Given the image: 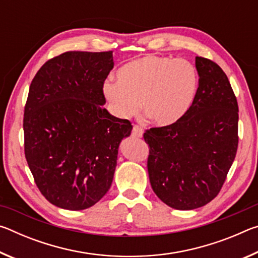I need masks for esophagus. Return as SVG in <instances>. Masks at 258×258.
I'll list each match as a JSON object with an SVG mask.
<instances>
[{
	"label": "esophagus",
	"instance_id": "obj_1",
	"mask_svg": "<svg viewBox=\"0 0 258 258\" xmlns=\"http://www.w3.org/2000/svg\"><path fill=\"white\" fill-rule=\"evenodd\" d=\"M143 135V130L140 127V126L135 125L132 130V137L133 138H142Z\"/></svg>",
	"mask_w": 258,
	"mask_h": 258
}]
</instances>
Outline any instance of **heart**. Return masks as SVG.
<instances>
[{"label":"heart","instance_id":"heart-1","mask_svg":"<svg viewBox=\"0 0 258 258\" xmlns=\"http://www.w3.org/2000/svg\"><path fill=\"white\" fill-rule=\"evenodd\" d=\"M102 86L111 112L121 119L143 112L158 126H171L189 111L198 91L197 69L186 59L147 54L118 71Z\"/></svg>","mask_w":258,"mask_h":258}]
</instances>
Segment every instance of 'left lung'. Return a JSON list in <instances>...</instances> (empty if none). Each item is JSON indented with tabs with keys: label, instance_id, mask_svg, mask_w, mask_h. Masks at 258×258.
<instances>
[{
	"label": "left lung",
	"instance_id": "left-lung-1",
	"mask_svg": "<svg viewBox=\"0 0 258 258\" xmlns=\"http://www.w3.org/2000/svg\"><path fill=\"white\" fill-rule=\"evenodd\" d=\"M199 86L189 111L176 124L150 128L148 173L161 202L180 211L216 197L238 149V103L221 67L196 56Z\"/></svg>",
	"mask_w": 258,
	"mask_h": 258
}]
</instances>
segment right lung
<instances>
[{
	"mask_svg": "<svg viewBox=\"0 0 258 258\" xmlns=\"http://www.w3.org/2000/svg\"><path fill=\"white\" fill-rule=\"evenodd\" d=\"M112 51L64 52L43 64L24 113L25 155L35 183L56 207L82 211L110 189L127 119L109 113L103 83Z\"/></svg>",
	"mask_w": 258,
	"mask_h": 258,
	"instance_id": "right-lung-1",
	"label": "right lung"
}]
</instances>
